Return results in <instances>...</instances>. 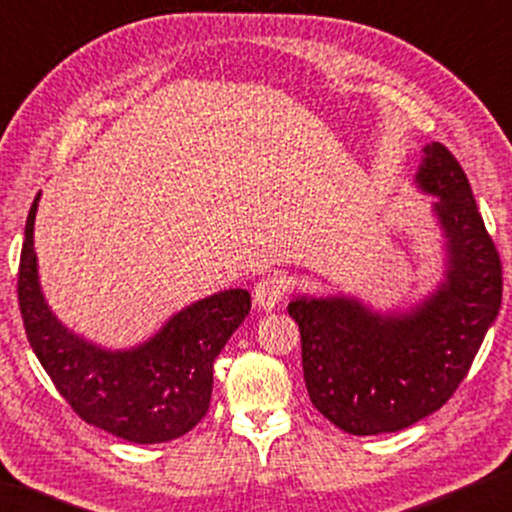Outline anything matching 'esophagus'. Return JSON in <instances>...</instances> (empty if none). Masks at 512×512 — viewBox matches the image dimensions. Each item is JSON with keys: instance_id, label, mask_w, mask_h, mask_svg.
<instances>
[{"instance_id": "obj_1", "label": "esophagus", "mask_w": 512, "mask_h": 512, "mask_svg": "<svg viewBox=\"0 0 512 512\" xmlns=\"http://www.w3.org/2000/svg\"><path fill=\"white\" fill-rule=\"evenodd\" d=\"M286 291H289V279L282 275H268L256 284L254 303L258 310L270 312V310H275L279 303H282Z\"/></svg>"}]
</instances>
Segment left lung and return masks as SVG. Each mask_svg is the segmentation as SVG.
Returning <instances> with one entry per match:
<instances>
[{
  "mask_svg": "<svg viewBox=\"0 0 512 512\" xmlns=\"http://www.w3.org/2000/svg\"><path fill=\"white\" fill-rule=\"evenodd\" d=\"M417 186L436 195L445 282L415 310L382 317L352 298H296L310 401L352 436L408 429L450 401L501 307V258L450 149H424Z\"/></svg>",
  "mask_w": 512,
  "mask_h": 512,
  "instance_id": "left-lung-1",
  "label": "left lung"
}]
</instances>
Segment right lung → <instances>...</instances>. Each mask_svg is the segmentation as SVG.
<instances>
[{"label": "right lung", "mask_w": 512, "mask_h": 512, "mask_svg": "<svg viewBox=\"0 0 512 512\" xmlns=\"http://www.w3.org/2000/svg\"><path fill=\"white\" fill-rule=\"evenodd\" d=\"M34 198L18 268V303L30 347L83 422L130 443H167L207 415L214 359L251 310L244 289L188 305L149 342L109 352L67 331L48 310L34 254Z\"/></svg>", "instance_id": "add662e5"}]
</instances>
